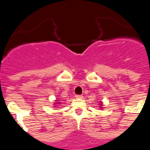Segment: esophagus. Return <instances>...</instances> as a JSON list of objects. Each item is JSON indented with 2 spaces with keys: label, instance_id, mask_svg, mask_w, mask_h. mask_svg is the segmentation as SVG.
<instances>
[{
  "label": "esophagus",
  "instance_id": "34e87169",
  "mask_svg": "<svg viewBox=\"0 0 150 150\" xmlns=\"http://www.w3.org/2000/svg\"><path fill=\"white\" fill-rule=\"evenodd\" d=\"M75 97H76L77 99H82L83 96L81 95V94H76V95H75Z\"/></svg>",
  "mask_w": 150,
  "mask_h": 150
}]
</instances>
